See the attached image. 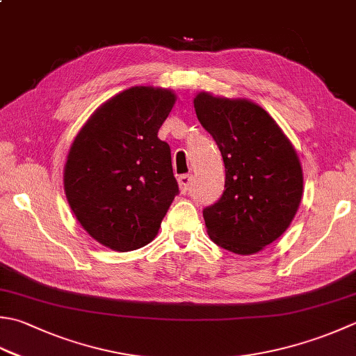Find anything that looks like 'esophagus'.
Listing matches in <instances>:
<instances>
[{
	"label": "esophagus",
	"instance_id": "obj_1",
	"mask_svg": "<svg viewBox=\"0 0 356 356\" xmlns=\"http://www.w3.org/2000/svg\"><path fill=\"white\" fill-rule=\"evenodd\" d=\"M193 182V176L191 174H184V176L179 177V186H180V191H182L184 194L188 191V188H190Z\"/></svg>",
	"mask_w": 356,
	"mask_h": 356
}]
</instances>
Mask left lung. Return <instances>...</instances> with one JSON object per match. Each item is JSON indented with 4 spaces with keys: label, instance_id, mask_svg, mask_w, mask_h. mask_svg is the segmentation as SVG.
I'll return each mask as SVG.
<instances>
[{
    "label": "left lung",
    "instance_id": "left-lung-1",
    "mask_svg": "<svg viewBox=\"0 0 356 356\" xmlns=\"http://www.w3.org/2000/svg\"><path fill=\"white\" fill-rule=\"evenodd\" d=\"M194 109L225 165V191L204 210L207 232L228 252H261L290 227L301 204L302 168L293 145L250 100L199 92Z\"/></svg>",
    "mask_w": 356,
    "mask_h": 356
}]
</instances>
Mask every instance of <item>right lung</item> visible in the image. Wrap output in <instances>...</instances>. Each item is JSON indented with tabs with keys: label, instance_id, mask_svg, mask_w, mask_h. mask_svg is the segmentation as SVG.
Here are the masks:
<instances>
[{
	"label": "right lung",
	"instance_id": "obj_1",
	"mask_svg": "<svg viewBox=\"0 0 356 356\" xmlns=\"http://www.w3.org/2000/svg\"><path fill=\"white\" fill-rule=\"evenodd\" d=\"M174 103L170 89L129 88L89 117L69 149V207L90 238L115 252L154 239L179 193L170 145L157 137Z\"/></svg>",
	"mask_w": 356,
	"mask_h": 356
}]
</instances>
